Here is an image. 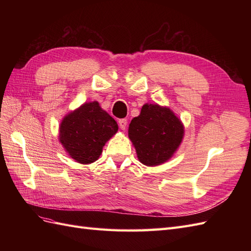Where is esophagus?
<instances>
[{"label":"esophagus","instance_id":"obj_1","mask_svg":"<svg viewBox=\"0 0 251 251\" xmlns=\"http://www.w3.org/2000/svg\"><path fill=\"white\" fill-rule=\"evenodd\" d=\"M118 125L121 130H126V125H127V120L126 119H119L118 120Z\"/></svg>","mask_w":251,"mask_h":251}]
</instances>
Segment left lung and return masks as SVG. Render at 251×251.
I'll list each match as a JSON object with an SVG mask.
<instances>
[{
    "label": "left lung",
    "instance_id": "8db88e82",
    "mask_svg": "<svg viewBox=\"0 0 251 251\" xmlns=\"http://www.w3.org/2000/svg\"><path fill=\"white\" fill-rule=\"evenodd\" d=\"M184 126L175 113L157 103L143 104L139 116L128 126V138L133 142L138 160L156 166L173 157L182 142Z\"/></svg>",
    "mask_w": 251,
    "mask_h": 251
}]
</instances>
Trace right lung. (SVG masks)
I'll return each instance as SVG.
<instances>
[{
	"instance_id": "1",
	"label": "right lung",
	"mask_w": 251,
	"mask_h": 251,
	"mask_svg": "<svg viewBox=\"0 0 251 251\" xmlns=\"http://www.w3.org/2000/svg\"><path fill=\"white\" fill-rule=\"evenodd\" d=\"M117 131V123L100 103L86 102L64 117L59 141L75 161L89 164L100 158L105 142Z\"/></svg>"
}]
</instances>
